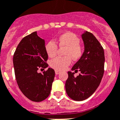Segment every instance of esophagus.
Here are the masks:
<instances>
[{
    "label": "esophagus",
    "mask_w": 120,
    "mask_h": 120,
    "mask_svg": "<svg viewBox=\"0 0 120 120\" xmlns=\"http://www.w3.org/2000/svg\"><path fill=\"white\" fill-rule=\"evenodd\" d=\"M60 72H61V71H58V70H55V74H56V75H58L59 74H60Z\"/></svg>",
    "instance_id": "esophagus-1"
}]
</instances>
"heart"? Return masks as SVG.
Returning a JSON list of instances; mask_svg holds the SVG:
<instances>
[{"label":"heart","mask_w":120,"mask_h":120,"mask_svg":"<svg viewBox=\"0 0 120 120\" xmlns=\"http://www.w3.org/2000/svg\"><path fill=\"white\" fill-rule=\"evenodd\" d=\"M60 47L66 48L64 57H57L50 61V66L56 70H64L71 64L72 58L78 60L82 56L83 49L80 46V38L72 32H66L59 37L57 40ZM58 45L55 41L50 40L45 45V51L49 58L56 55Z\"/></svg>","instance_id":"obj_1"}]
</instances>
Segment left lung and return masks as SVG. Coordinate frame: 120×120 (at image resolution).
Returning <instances> with one entry per match:
<instances>
[{"label": "left lung", "mask_w": 120, "mask_h": 120, "mask_svg": "<svg viewBox=\"0 0 120 120\" xmlns=\"http://www.w3.org/2000/svg\"><path fill=\"white\" fill-rule=\"evenodd\" d=\"M85 46L82 56L72 67L75 72L80 71L79 76L68 72L66 91L72 99L82 101L90 97L99 86L104 72V51L97 38L91 32L82 35Z\"/></svg>", "instance_id": "1"}]
</instances>
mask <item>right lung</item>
<instances>
[{
    "label": "right lung",
    "mask_w": 120,
    "mask_h": 120,
    "mask_svg": "<svg viewBox=\"0 0 120 120\" xmlns=\"http://www.w3.org/2000/svg\"><path fill=\"white\" fill-rule=\"evenodd\" d=\"M47 59L45 40L37 32L24 37L14 53V70L19 88L32 101H42L51 93L54 71L48 68L43 74L37 72L40 68L48 67Z\"/></svg>",
    "instance_id": "add662e5"
}]
</instances>
